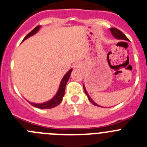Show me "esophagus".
<instances>
[{
	"instance_id": "34e87169",
	"label": "esophagus",
	"mask_w": 147,
	"mask_h": 147,
	"mask_svg": "<svg viewBox=\"0 0 147 147\" xmlns=\"http://www.w3.org/2000/svg\"><path fill=\"white\" fill-rule=\"evenodd\" d=\"M75 67H77V68L80 67V65H79V64H76V65H75Z\"/></svg>"
}]
</instances>
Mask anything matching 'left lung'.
I'll use <instances>...</instances> for the list:
<instances>
[{"label":"left lung","mask_w":147,"mask_h":147,"mask_svg":"<svg viewBox=\"0 0 147 147\" xmlns=\"http://www.w3.org/2000/svg\"><path fill=\"white\" fill-rule=\"evenodd\" d=\"M110 31H111V34H113V36H114V37L117 38V39H123V40H127V41L129 40V39H128V38L126 37V35H125V34H123V33L122 32V31H121L120 30L118 29V28H110ZM83 89H84V91H85V94H86L87 96H88V100H89L90 101V102H92V103L93 104V105H97V106H100V105H98V104L95 103V102H94V101L92 100L90 98V96H89V95H88V92H87V91H86V90H85V86H84V85H83Z\"/></svg>","instance_id":"1"}]
</instances>
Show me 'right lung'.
Segmentation results:
<instances>
[{"instance_id": "add662e5", "label": "right lung", "mask_w": 147, "mask_h": 147, "mask_svg": "<svg viewBox=\"0 0 147 147\" xmlns=\"http://www.w3.org/2000/svg\"><path fill=\"white\" fill-rule=\"evenodd\" d=\"M39 28H40V26H37L36 27H35V28H34L31 32H29L26 36L25 38H24L23 41H24L25 39H26L27 38H28L29 36H31L34 35V34H36V33L39 31ZM72 69H71L69 72H67L66 75H65V76H64V78H62V81H61L60 86H59V90H58L57 93L56 94V95H55L52 100H50L48 101V102H44V103H41V104H36V103H33V102H30L29 103L31 104V105H33V106L36 107V108H44V109H45V108H52L59 105V104L62 102V98H63L64 95H65V87H66L67 82L68 80H69V77H70V74L71 72H72Z\"/></svg>"}]
</instances>
